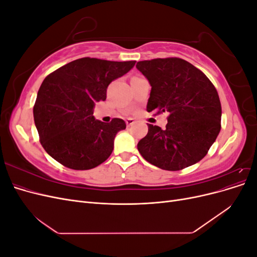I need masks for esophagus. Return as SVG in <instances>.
I'll list each match as a JSON object with an SVG mask.
<instances>
[{
    "instance_id": "esophagus-1",
    "label": "esophagus",
    "mask_w": 257,
    "mask_h": 257,
    "mask_svg": "<svg viewBox=\"0 0 257 257\" xmlns=\"http://www.w3.org/2000/svg\"><path fill=\"white\" fill-rule=\"evenodd\" d=\"M125 122H126V125H127V126H131V125H133V124L135 123V120H134L133 118H127V119L125 120Z\"/></svg>"
}]
</instances>
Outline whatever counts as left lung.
I'll use <instances>...</instances> for the list:
<instances>
[{
  "instance_id": "1",
  "label": "left lung",
  "mask_w": 257,
  "mask_h": 257,
  "mask_svg": "<svg viewBox=\"0 0 257 257\" xmlns=\"http://www.w3.org/2000/svg\"><path fill=\"white\" fill-rule=\"evenodd\" d=\"M136 67L151 85L147 111L168 112L166 128L148 124V134L137 149L150 164L181 170L196 164L221 131L222 108L208 77L179 58L137 62Z\"/></svg>"
}]
</instances>
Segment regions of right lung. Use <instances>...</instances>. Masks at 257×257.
Returning <instances> with one entry per match:
<instances>
[{"mask_svg": "<svg viewBox=\"0 0 257 257\" xmlns=\"http://www.w3.org/2000/svg\"><path fill=\"white\" fill-rule=\"evenodd\" d=\"M136 61L81 58L49 74L37 93L34 122L44 149L65 167L87 170L102 164L113 150L122 119L95 120L94 105L106 99L109 83L133 68Z\"/></svg>", "mask_w": 257, "mask_h": 257, "instance_id": "add662e5", "label": "right lung"}]
</instances>
